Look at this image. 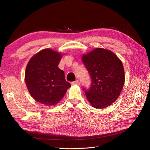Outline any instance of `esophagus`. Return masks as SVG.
I'll return each instance as SVG.
<instances>
[{
    "instance_id": "1",
    "label": "esophagus",
    "mask_w": 150,
    "mask_h": 150,
    "mask_svg": "<svg viewBox=\"0 0 150 150\" xmlns=\"http://www.w3.org/2000/svg\"><path fill=\"white\" fill-rule=\"evenodd\" d=\"M79 84V81H74V82H72L71 83V84L72 85H76V84Z\"/></svg>"
}]
</instances>
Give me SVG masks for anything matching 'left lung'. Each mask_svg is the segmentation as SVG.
Segmentation results:
<instances>
[{
	"label": "left lung",
	"instance_id": "obj_1",
	"mask_svg": "<svg viewBox=\"0 0 150 150\" xmlns=\"http://www.w3.org/2000/svg\"><path fill=\"white\" fill-rule=\"evenodd\" d=\"M83 62L91 78V87L83 88L91 105L103 109L120 96L125 83V71L120 59L109 50L96 48L83 55Z\"/></svg>",
	"mask_w": 150,
	"mask_h": 150
}]
</instances>
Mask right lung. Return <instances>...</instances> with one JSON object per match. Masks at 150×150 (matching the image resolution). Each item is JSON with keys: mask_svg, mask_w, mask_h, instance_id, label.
I'll use <instances>...</instances> for the list:
<instances>
[{"mask_svg": "<svg viewBox=\"0 0 150 150\" xmlns=\"http://www.w3.org/2000/svg\"><path fill=\"white\" fill-rule=\"evenodd\" d=\"M62 57L51 49H45L32 57L26 67L25 81L35 101L47 106L55 105L71 87L64 72L58 67Z\"/></svg>", "mask_w": 150, "mask_h": 150, "instance_id": "add662e5", "label": "right lung"}]
</instances>
